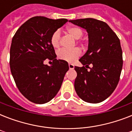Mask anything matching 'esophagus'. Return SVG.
<instances>
[{
  "label": "esophagus",
  "instance_id": "1",
  "mask_svg": "<svg viewBox=\"0 0 132 132\" xmlns=\"http://www.w3.org/2000/svg\"><path fill=\"white\" fill-rule=\"evenodd\" d=\"M68 66H69V68L70 69H74L75 66L72 64H68Z\"/></svg>",
  "mask_w": 132,
  "mask_h": 132
}]
</instances>
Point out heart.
<instances>
[{
	"label": "heart",
	"instance_id": "b5f03b06",
	"mask_svg": "<svg viewBox=\"0 0 132 132\" xmlns=\"http://www.w3.org/2000/svg\"><path fill=\"white\" fill-rule=\"evenodd\" d=\"M68 34H70L75 39H79L83 36V30L81 28L75 26L69 27L66 29ZM51 44L54 48H58L60 46L61 42V33L59 30H57L52 34L50 40ZM81 51L79 48H75L73 49H66L63 48L59 51L57 53V57L60 60H64L68 62H73L81 55Z\"/></svg>",
	"mask_w": 132,
	"mask_h": 132
}]
</instances>
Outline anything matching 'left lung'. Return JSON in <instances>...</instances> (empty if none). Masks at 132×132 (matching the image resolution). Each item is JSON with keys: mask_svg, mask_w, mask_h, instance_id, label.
Listing matches in <instances>:
<instances>
[{"mask_svg": "<svg viewBox=\"0 0 132 132\" xmlns=\"http://www.w3.org/2000/svg\"><path fill=\"white\" fill-rule=\"evenodd\" d=\"M69 21L86 30L88 34V51L79 60L83 66H75L77 74L75 91L86 102H102L112 94L119 81L123 67L120 40L104 22L94 18Z\"/></svg>", "mask_w": 132, "mask_h": 132, "instance_id": "obj_1", "label": "left lung"}]
</instances>
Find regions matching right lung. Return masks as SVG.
<instances>
[{
	"label": "right lung",
	"instance_id": "add662e5",
	"mask_svg": "<svg viewBox=\"0 0 132 132\" xmlns=\"http://www.w3.org/2000/svg\"><path fill=\"white\" fill-rule=\"evenodd\" d=\"M67 19L53 20L36 16L26 21L15 32L10 48V69L18 90L30 101L43 104L59 92L68 62L56 59L50 40ZM46 59L51 66L44 64Z\"/></svg>",
	"mask_w": 132,
	"mask_h": 132
}]
</instances>
